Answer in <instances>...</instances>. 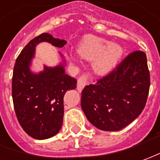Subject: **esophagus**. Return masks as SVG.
<instances>
[{"instance_id": "1", "label": "esophagus", "mask_w": 160, "mask_h": 160, "mask_svg": "<svg viewBox=\"0 0 160 160\" xmlns=\"http://www.w3.org/2000/svg\"><path fill=\"white\" fill-rule=\"evenodd\" d=\"M88 75L87 74H83L82 75L79 79L78 80V84H77V89L78 92H82V90L83 89V88L85 87V85L87 84L88 82Z\"/></svg>"}]
</instances>
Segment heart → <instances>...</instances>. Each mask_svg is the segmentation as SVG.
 <instances>
[{"label":"heart","instance_id":"heart-1","mask_svg":"<svg viewBox=\"0 0 160 160\" xmlns=\"http://www.w3.org/2000/svg\"><path fill=\"white\" fill-rule=\"evenodd\" d=\"M119 44L111 43L93 36L85 37L79 43L78 53L82 59L93 61V69L99 75H107L113 70L123 56Z\"/></svg>","mask_w":160,"mask_h":160}]
</instances>
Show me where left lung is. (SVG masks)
Wrapping results in <instances>:
<instances>
[{
    "mask_svg": "<svg viewBox=\"0 0 160 160\" xmlns=\"http://www.w3.org/2000/svg\"><path fill=\"white\" fill-rule=\"evenodd\" d=\"M149 87L146 53L135 51L95 84L85 86L82 92V109L99 129L118 131L142 113Z\"/></svg>",
    "mask_w": 160,
    "mask_h": 160,
    "instance_id": "obj_1",
    "label": "left lung"
}]
</instances>
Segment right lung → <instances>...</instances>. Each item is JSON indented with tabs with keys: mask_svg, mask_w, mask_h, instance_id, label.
I'll return each mask as SVG.
<instances>
[{
	"mask_svg": "<svg viewBox=\"0 0 160 160\" xmlns=\"http://www.w3.org/2000/svg\"><path fill=\"white\" fill-rule=\"evenodd\" d=\"M42 42L57 48L66 44V41L48 33L35 37L18 56L12 79V95L18 123L29 136L37 140L48 139L59 132L64 117V95L67 90L77 88V80L66 74L65 60L55 67L44 66L39 73L31 72L36 47Z\"/></svg>",
	"mask_w": 160,
	"mask_h": 160,
	"instance_id": "1",
	"label": "right lung"
}]
</instances>
